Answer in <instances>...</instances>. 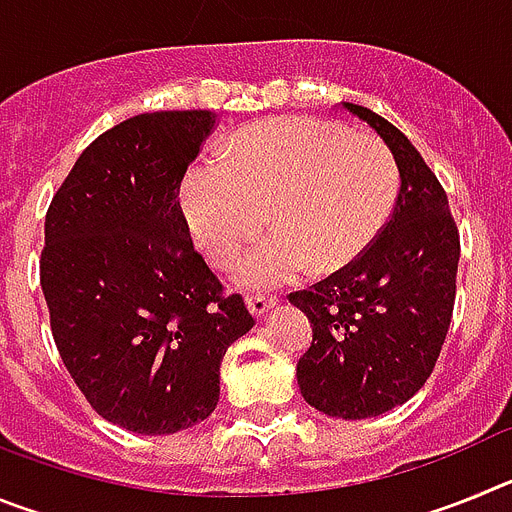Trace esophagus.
<instances>
[{
	"instance_id": "1",
	"label": "esophagus",
	"mask_w": 512,
	"mask_h": 512,
	"mask_svg": "<svg viewBox=\"0 0 512 512\" xmlns=\"http://www.w3.org/2000/svg\"><path fill=\"white\" fill-rule=\"evenodd\" d=\"M246 305H248V310H251L253 318L259 320V318H264V315L271 310V307L277 305V297L251 295V297H246Z\"/></svg>"
}]
</instances>
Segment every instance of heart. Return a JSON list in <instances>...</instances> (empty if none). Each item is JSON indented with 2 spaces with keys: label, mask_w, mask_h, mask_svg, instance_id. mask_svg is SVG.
I'll list each match as a JSON object with an SVG mask.
<instances>
[{
  "label": "heart",
  "mask_w": 512,
  "mask_h": 512,
  "mask_svg": "<svg viewBox=\"0 0 512 512\" xmlns=\"http://www.w3.org/2000/svg\"><path fill=\"white\" fill-rule=\"evenodd\" d=\"M395 200V158L377 138L295 117L238 133L228 158H200L179 189L194 243L217 264L235 259L266 217L274 223L235 264L243 287H279L310 266L346 269L382 233Z\"/></svg>",
  "instance_id": "heart-1"
}]
</instances>
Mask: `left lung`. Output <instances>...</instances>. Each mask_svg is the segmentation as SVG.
<instances>
[{
    "instance_id": "1",
    "label": "left lung",
    "mask_w": 512,
    "mask_h": 512,
    "mask_svg": "<svg viewBox=\"0 0 512 512\" xmlns=\"http://www.w3.org/2000/svg\"><path fill=\"white\" fill-rule=\"evenodd\" d=\"M341 107L390 148L400 192L390 223L354 264L289 302L312 325V346L297 361L305 402L330 418L364 420L405 405L431 377L454 312L459 230L413 143L377 112Z\"/></svg>"
}]
</instances>
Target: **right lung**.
I'll return each instance as SVG.
<instances>
[{
	"label": "right lung",
	"mask_w": 512,
	"mask_h": 512,
	"mask_svg": "<svg viewBox=\"0 0 512 512\" xmlns=\"http://www.w3.org/2000/svg\"><path fill=\"white\" fill-rule=\"evenodd\" d=\"M210 110L135 115L81 153L45 215L40 259L63 364L104 420L169 436L210 418L220 361L253 328L194 251L184 171Z\"/></svg>",
	"instance_id": "obj_1"
}]
</instances>
